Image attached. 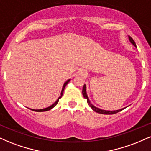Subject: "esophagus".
<instances>
[{
	"label": "esophagus",
	"instance_id": "1",
	"mask_svg": "<svg viewBox=\"0 0 151 151\" xmlns=\"http://www.w3.org/2000/svg\"><path fill=\"white\" fill-rule=\"evenodd\" d=\"M78 74L81 76H84L86 74V72L83 70H80L78 71Z\"/></svg>",
	"mask_w": 151,
	"mask_h": 151
}]
</instances>
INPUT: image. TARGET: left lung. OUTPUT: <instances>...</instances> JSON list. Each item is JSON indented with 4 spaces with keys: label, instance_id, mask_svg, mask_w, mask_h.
Returning a JSON list of instances; mask_svg holds the SVG:
<instances>
[{
    "label": "left lung",
    "instance_id": "left-lung-1",
    "mask_svg": "<svg viewBox=\"0 0 151 151\" xmlns=\"http://www.w3.org/2000/svg\"><path fill=\"white\" fill-rule=\"evenodd\" d=\"M129 41H130V42H131V44H132L133 46L136 47V42H134V40H133V38L131 37V36H129ZM82 94H83V96H84V97L85 98V99H86V101H87V103H88V104L89 105V106L91 107L92 110L94 111L95 112H96V113L101 114H114L118 113V112L121 111H122L123 109H124L126 108V107H125V108H123V109H119V110L108 111V110H104V109H101L98 108V107L95 106L94 105H93L91 103V101H90L89 97H88L87 93H86V84H84V87H83V89H82Z\"/></svg>",
    "mask_w": 151,
    "mask_h": 151
}]
</instances>
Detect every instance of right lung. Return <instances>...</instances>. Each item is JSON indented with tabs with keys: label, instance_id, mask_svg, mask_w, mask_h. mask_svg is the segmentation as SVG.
Listing matches in <instances>:
<instances>
[{
	"label": "right lung",
	"instance_id": "1",
	"mask_svg": "<svg viewBox=\"0 0 151 151\" xmlns=\"http://www.w3.org/2000/svg\"><path fill=\"white\" fill-rule=\"evenodd\" d=\"M70 80H71L70 79H67V80L65 82V84H63V86H62V91H61V93H60V96L58 99H57V101H55V103L52 104L51 106H50L47 107V108L42 109H32V111H37V112H42V111H49V110H50V109H52V108H54V107H55V106L58 104V101H59V99H60L62 96V94H63V92H64V89H65L66 85H67V84H68L69 82H70Z\"/></svg>",
	"mask_w": 151,
	"mask_h": 151
}]
</instances>
